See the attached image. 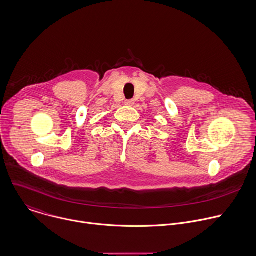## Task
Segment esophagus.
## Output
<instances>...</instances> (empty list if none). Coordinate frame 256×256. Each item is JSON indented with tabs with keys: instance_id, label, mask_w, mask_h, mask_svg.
<instances>
[{
	"instance_id": "34e87169",
	"label": "esophagus",
	"mask_w": 256,
	"mask_h": 256,
	"mask_svg": "<svg viewBox=\"0 0 256 256\" xmlns=\"http://www.w3.org/2000/svg\"><path fill=\"white\" fill-rule=\"evenodd\" d=\"M124 104L128 106H132L134 104V100H126Z\"/></svg>"
}]
</instances>
